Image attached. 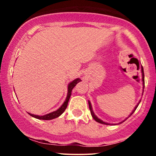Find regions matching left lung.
<instances>
[{"instance_id":"left-lung-1","label":"left lung","mask_w":156,"mask_h":156,"mask_svg":"<svg viewBox=\"0 0 156 156\" xmlns=\"http://www.w3.org/2000/svg\"><path fill=\"white\" fill-rule=\"evenodd\" d=\"M141 73H142V81H143V83L144 84V69H143V67H141ZM139 103H140V102H139ZM139 103H138L136 106L135 107V108H134V110L133 111V112H132L131 114H130V115H132V114H133V113L134 112H135V111H136V109L137 108L138 105H139ZM89 110H90L91 114H92V117L94 118V120L98 122H99V123H101V124H104V125H109L108 123H106V122H103V121H102L101 119H98V118L95 115H94V112H93L92 108V105H91V103H90V102H89ZM127 119H128V118H127ZM126 119H125V120H126ZM125 120H124V121H125ZM124 121H123V122H124ZM121 123H122V122H121Z\"/></svg>"}]
</instances>
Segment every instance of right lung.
Returning <instances> with one entry per match:
<instances>
[{"label":"right lung","mask_w":156,"mask_h":156,"mask_svg":"<svg viewBox=\"0 0 156 156\" xmlns=\"http://www.w3.org/2000/svg\"><path fill=\"white\" fill-rule=\"evenodd\" d=\"M80 81V80L79 79V78H77V79L74 80L73 82H71V83L68 85V92H67V98H66V101H64L63 105H62V106H61L60 108L58 109V110L55 111V112H53L52 113H50V114H46V115H44V116L35 115V114H30V113H28V114H29L31 116H32L33 117L37 118V119H43V120H50V119H55V118L59 117L61 114H62V113L65 111V109L67 108V105H68V102H69V98H70V96H71V92H72L73 89L74 88L75 86H76V84Z\"/></svg>","instance_id":"obj_1"}]
</instances>
